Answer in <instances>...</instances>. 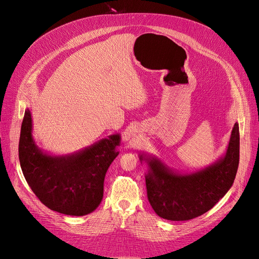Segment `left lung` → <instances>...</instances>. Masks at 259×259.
<instances>
[{
	"mask_svg": "<svg viewBox=\"0 0 259 259\" xmlns=\"http://www.w3.org/2000/svg\"><path fill=\"white\" fill-rule=\"evenodd\" d=\"M240 157L239 124L236 123L226 155L194 173L180 174L159 159L140 155L150 169L145 175L147 199L162 218L190 220L209 211L232 188Z\"/></svg>",
	"mask_w": 259,
	"mask_h": 259,
	"instance_id": "1",
	"label": "left lung"
}]
</instances>
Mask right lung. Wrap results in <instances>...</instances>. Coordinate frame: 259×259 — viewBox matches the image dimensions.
I'll list each match as a JSON object with an SVG mask.
<instances>
[{"instance_id": "1", "label": "right lung", "mask_w": 259, "mask_h": 259, "mask_svg": "<svg viewBox=\"0 0 259 259\" xmlns=\"http://www.w3.org/2000/svg\"><path fill=\"white\" fill-rule=\"evenodd\" d=\"M30 110L25 109L19 138V162L29 188L49 209L71 216L93 212L101 203L105 173L119 155L120 134L109 135L65 156L42 152L32 137Z\"/></svg>"}]
</instances>
